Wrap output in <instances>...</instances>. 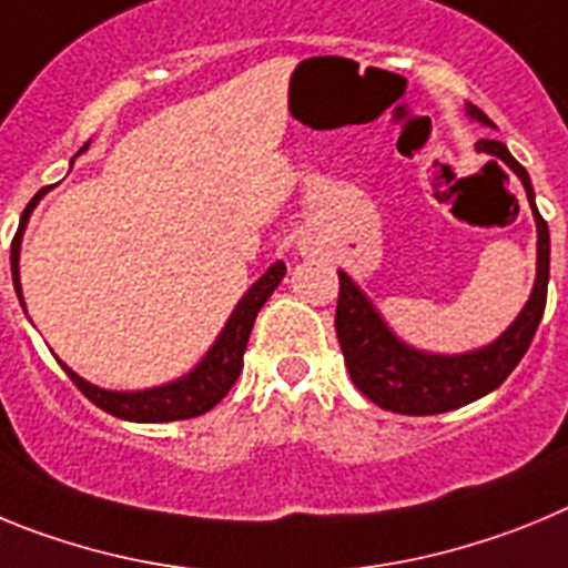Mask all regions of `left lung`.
Returning <instances> with one entry per match:
<instances>
[{
	"label": "left lung",
	"mask_w": 568,
	"mask_h": 568,
	"mask_svg": "<svg viewBox=\"0 0 568 568\" xmlns=\"http://www.w3.org/2000/svg\"><path fill=\"white\" fill-rule=\"evenodd\" d=\"M466 115L475 122L495 128L489 115L471 102H466ZM475 148L489 153L518 175L529 199L531 215L538 224V275L531 287L526 307L506 327L504 335L491 344L460 355H435L404 344L386 321L375 310V304L361 293L344 270H338V307H335V333H338L341 353H344L349 378L366 398L381 409L398 415H438L458 409L484 398L491 389H498L520 358L529 349L531 338L538 333V324L546 310V287H549V227L544 215L535 207V190L529 173L504 142L480 139Z\"/></svg>",
	"instance_id": "obj_1"
}]
</instances>
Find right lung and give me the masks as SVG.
I'll use <instances>...</instances> for the list:
<instances>
[{"instance_id":"right-lung-1","label":"right lung","mask_w":568,"mask_h":568,"mask_svg":"<svg viewBox=\"0 0 568 568\" xmlns=\"http://www.w3.org/2000/svg\"><path fill=\"white\" fill-rule=\"evenodd\" d=\"M44 193L48 190H39L30 199V204L22 213V222H19L17 235H13V244H10V273H13V287H17L22 310L24 298L22 281H19V250H22V233L28 227L30 213H33V207H37ZM284 273H287L284 261H275L273 267L255 281L253 287L244 293V298L235 304L233 315L227 318V324L219 333L215 344L207 349V355L184 378L153 386V389H139V393H115V389H102V386L84 381L82 375L73 373L62 361L59 364L68 373V378L82 389L84 398L93 400L99 409L115 415V418L133 420V424H164V420H184L195 418V415H204L230 393V386L239 378L241 366H244V349H247L250 333H253L255 315L267 304V298L281 284Z\"/></svg>"}]
</instances>
